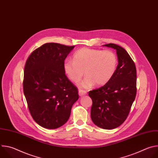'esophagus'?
I'll list each match as a JSON object with an SVG mask.
<instances>
[{
  "label": "esophagus",
  "mask_w": 158,
  "mask_h": 158,
  "mask_svg": "<svg viewBox=\"0 0 158 158\" xmlns=\"http://www.w3.org/2000/svg\"><path fill=\"white\" fill-rule=\"evenodd\" d=\"M87 94V91H84V90H81L80 89L79 91V94L80 96H83L84 95H85Z\"/></svg>",
  "instance_id": "1"
}]
</instances>
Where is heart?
Instances as JSON below:
<instances>
[{
	"label": "heart",
	"mask_w": 158,
	"mask_h": 158,
	"mask_svg": "<svg viewBox=\"0 0 158 158\" xmlns=\"http://www.w3.org/2000/svg\"><path fill=\"white\" fill-rule=\"evenodd\" d=\"M118 62L116 54L112 51L82 48L74 54L73 60L64 62V70L74 83H78L85 73L86 77L80 87L87 89L94 83L99 86L107 84L116 72Z\"/></svg>",
	"instance_id": "1"
}]
</instances>
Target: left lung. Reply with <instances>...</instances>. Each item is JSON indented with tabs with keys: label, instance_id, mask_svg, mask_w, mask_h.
Here are the masks:
<instances>
[{
	"label": "left lung",
	"instance_id": "left-lung-1",
	"mask_svg": "<svg viewBox=\"0 0 158 158\" xmlns=\"http://www.w3.org/2000/svg\"><path fill=\"white\" fill-rule=\"evenodd\" d=\"M104 46L116 51L118 65L107 84L89 92L93 101L91 117L97 126L112 129L125 121L136 98V68L124 48L111 43Z\"/></svg>",
	"mask_w": 158,
	"mask_h": 158
}]
</instances>
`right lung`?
Listing matches in <instances>:
<instances>
[{"instance_id":"1","label":"right lung","mask_w":158,"mask_h":158,"mask_svg":"<svg viewBox=\"0 0 158 158\" xmlns=\"http://www.w3.org/2000/svg\"><path fill=\"white\" fill-rule=\"evenodd\" d=\"M74 46L46 43L26 60L23 90L34 120L46 129H56L69 118L79 99L77 88L65 74L64 63Z\"/></svg>"}]
</instances>
